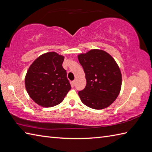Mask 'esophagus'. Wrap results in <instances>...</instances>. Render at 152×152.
Segmentation results:
<instances>
[{
  "instance_id": "obj_1",
  "label": "esophagus",
  "mask_w": 152,
  "mask_h": 152,
  "mask_svg": "<svg viewBox=\"0 0 152 152\" xmlns=\"http://www.w3.org/2000/svg\"><path fill=\"white\" fill-rule=\"evenodd\" d=\"M76 80H73V81H72V83H73L74 85L76 84Z\"/></svg>"
}]
</instances>
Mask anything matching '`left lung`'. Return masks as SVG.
Here are the masks:
<instances>
[{"label": "left lung", "instance_id": "8db88e82", "mask_svg": "<svg viewBox=\"0 0 152 152\" xmlns=\"http://www.w3.org/2000/svg\"><path fill=\"white\" fill-rule=\"evenodd\" d=\"M78 59L87 82L84 89L78 92L82 102L96 110L108 107L121 91L122 77L118 64L108 53L98 49L80 53Z\"/></svg>", "mask_w": 152, "mask_h": 152}]
</instances>
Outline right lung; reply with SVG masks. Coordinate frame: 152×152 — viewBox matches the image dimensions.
<instances>
[{
	"label": "right lung",
	"mask_w": 152,
	"mask_h": 152,
	"mask_svg": "<svg viewBox=\"0 0 152 152\" xmlns=\"http://www.w3.org/2000/svg\"><path fill=\"white\" fill-rule=\"evenodd\" d=\"M64 59L63 56L50 51L40 56L28 68L25 88L38 105L49 108L59 104L71 89L62 66Z\"/></svg>",
	"instance_id": "add662e5"
}]
</instances>
